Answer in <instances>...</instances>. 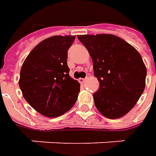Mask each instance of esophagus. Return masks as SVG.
<instances>
[{
  "label": "esophagus",
  "mask_w": 156,
  "mask_h": 156,
  "mask_svg": "<svg viewBox=\"0 0 156 156\" xmlns=\"http://www.w3.org/2000/svg\"><path fill=\"white\" fill-rule=\"evenodd\" d=\"M86 80H87L86 78H80V79H79V81H80L81 83H83V82L86 81Z\"/></svg>",
  "instance_id": "1"
}]
</instances>
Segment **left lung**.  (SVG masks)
Listing matches in <instances>:
<instances>
[{"instance_id": "8db88e82", "label": "left lung", "mask_w": 156, "mask_h": 156, "mask_svg": "<svg viewBox=\"0 0 156 156\" xmlns=\"http://www.w3.org/2000/svg\"><path fill=\"white\" fill-rule=\"evenodd\" d=\"M93 61L100 86L94 94L96 108L117 119L131 110L145 88L147 69L133 46L114 34L78 35Z\"/></svg>"}]
</instances>
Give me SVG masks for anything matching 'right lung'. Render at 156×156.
Wrapping results in <instances>:
<instances>
[{"label":"right lung","mask_w":156,"mask_h":156,"mask_svg":"<svg viewBox=\"0 0 156 156\" xmlns=\"http://www.w3.org/2000/svg\"><path fill=\"white\" fill-rule=\"evenodd\" d=\"M75 39V35L47 38L22 64L19 86L23 97L44 116H60L76 102L80 83L69 76L67 63L68 50Z\"/></svg>","instance_id":"obj_1"}]
</instances>
